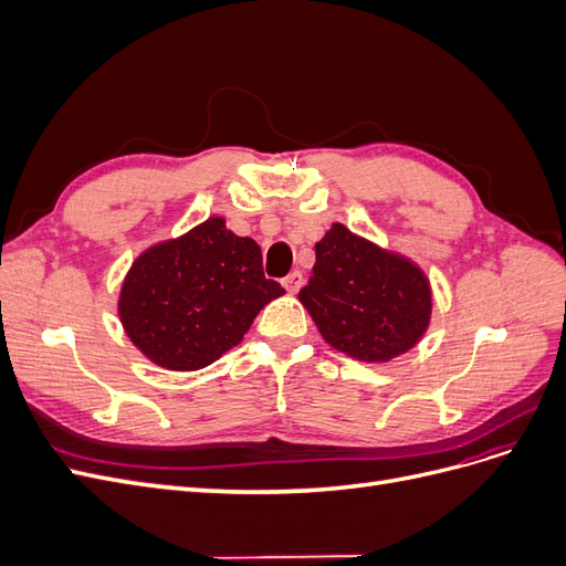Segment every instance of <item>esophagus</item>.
<instances>
[{"label": "esophagus", "instance_id": "esophagus-1", "mask_svg": "<svg viewBox=\"0 0 566 566\" xmlns=\"http://www.w3.org/2000/svg\"><path fill=\"white\" fill-rule=\"evenodd\" d=\"M304 285V276L300 271H293V273H287V276L283 279V287L287 290L290 295H295V293H300V287Z\"/></svg>", "mask_w": 566, "mask_h": 566}]
</instances>
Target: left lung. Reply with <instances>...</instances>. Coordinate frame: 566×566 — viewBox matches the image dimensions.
Masks as SVG:
<instances>
[{
    "instance_id": "left-lung-1",
    "label": "left lung",
    "mask_w": 566,
    "mask_h": 566,
    "mask_svg": "<svg viewBox=\"0 0 566 566\" xmlns=\"http://www.w3.org/2000/svg\"><path fill=\"white\" fill-rule=\"evenodd\" d=\"M300 302L321 337L364 364L413 349L432 321V285L410 256L335 224L316 243Z\"/></svg>"
}]
</instances>
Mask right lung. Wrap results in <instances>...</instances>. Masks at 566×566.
<instances>
[{
    "label": "right lung",
    "instance_id": "add662e5",
    "mask_svg": "<svg viewBox=\"0 0 566 566\" xmlns=\"http://www.w3.org/2000/svg\"><path fill=\"white\" fill-rule=\"evenodd\" d=\"M281 295V283L264 279L260 245L227 229L224 217H208L136 256L117 316L148 361L188 373L241 345L256 314Z\"/></svg>",
    "mask_w": 566,
    "mask_h": 566
}]
</instances>
